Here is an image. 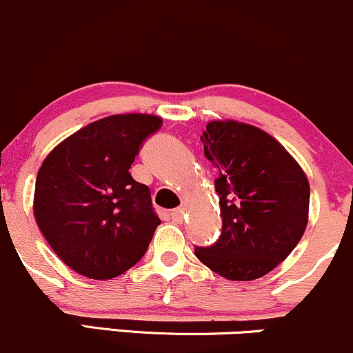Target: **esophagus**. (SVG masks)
Segmentation results:
<instances>
[{"mask_svg": "<svg viewBox=\"0 0 353 353\" xmlns=\"http://www.w3.org/2000/svg\"><path fill=\"white\" fill-rule=\"evenodd\" d=\"M170 216H172V220L176 221V223H181L185 216V208H175L172 213H170Z\"/></svg>", "mask_w": 353, "mask_h": 353, "instance_id": "esophagus-1", "label": "esophagus"}]
</instances>
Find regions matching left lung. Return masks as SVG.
Returning a JSON list of instances; mask_svg holds the SVG:
<instances>
[{"label":"left lung","instance_id":"1","mask_svg":"<svg viewBox=\"0 0 353 353\" xmlns=\"http://www.w3.org/2000/svg\"><path fill=\"white\" fill-rule=\"evenodd\" d=\"M201 141L219 168L215 192L223 227L215 245L195 248L196 259L233 282L260 279L303 236L308 178L280 141L243 121H210Z\"/></svg>","mask_w":353,"mask_h":353}]
</instances>
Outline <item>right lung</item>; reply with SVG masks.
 Returning <instances> with one entry per match:
<instances>
[{
	"label": "right lung",
	"mask_w": 353,
	"mask_h": 353,
	"mask_svg": "<svg viewBox=\"0 0 353 353\" xmlns=\"http://www.w3.org/2000/svg\"><path fill=\"white\" fill-rule=\"evenodd\" d=\"M161 123L150 113L110 114L70 134L43 160L33 215L71 270L110 280L145 255L160 219L148 187L128 170Z\"/></svg>",
	"instance_id": "obj_1"
}]
</instances>
